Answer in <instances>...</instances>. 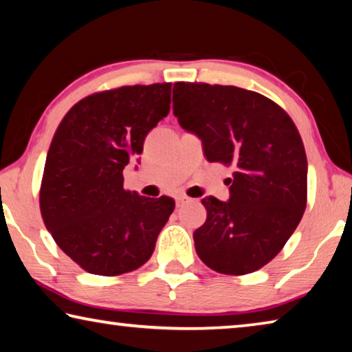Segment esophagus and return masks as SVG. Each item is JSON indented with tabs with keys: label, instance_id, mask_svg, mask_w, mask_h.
Listing matches in <instances>:
<instances>
[{
	"label": "esophagus",
	"instance_id": "34e87169",
	"mask_svg": "<svg viewBox=\"0 0 352 352\" xmlns=\"http://www.w3.org/2000/svg\"><path fill=\"white\" fill-rule=\"evenodd\" d=\"M190 199L189 197H186V195H178V197L175 199V201H177V206H183L184 204H186V201H189Z\"/></svg>",
	"mask_w": 352,
	"mask_h": 352
}]
</instances>
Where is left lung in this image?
<instances>
[{"instance_id": "obj_1", "label": "left lung", "mask_w": 352, "mask_h": 352, "mask_svg": "<svg viewBox=\"0 0 352 352\" xmlns=\"http://www.w3.org/2000/svg\"><path fill=\"white\" fill-rule=\"evenodd\" d=\"M178 124L201 140L208 162L233 166L230 200L205 197L194 231L199 258L219 273L247 275L281 252L307 201V158L290 116L239 87L174 83Z\"/></svg>"}]
</instances>
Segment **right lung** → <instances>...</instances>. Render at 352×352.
Instances as JSON below:
<instances>
[{
  "mask_svg": "<svg viewBox=\"0 0 352 352\" xmlns=\"http://www.w3.org/2000/svg\"><path fill=\"white\" fill-rule=\"evenodd\" d=\"M172 83L121 87L83 98L65 115L40 186L45 226L93 275L116 276L151 258L175 201L124 189L122 170L168 116Z\"/></svg>",
  "mask_w": 352,
  "mask_h": 352,
  "instance_id": "add662e5",
  "label": "right lung"
}]
</instances>
